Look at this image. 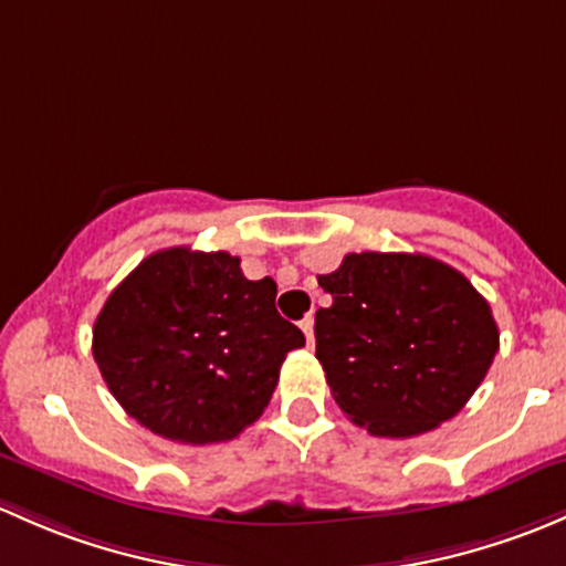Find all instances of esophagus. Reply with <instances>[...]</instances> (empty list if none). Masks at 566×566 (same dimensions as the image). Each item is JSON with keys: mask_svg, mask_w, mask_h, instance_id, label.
I'll return each instance as SVG.
<instances>
[{"mask_svg": "<svg viewBox=\"0 0 566 566\" xmlns=\"http://www.w3.org/2000/svg\"><path fill=\"white\" fill-rule=\"evenodd\" d=\"M313 324H316V318H313V316H305L300 322L302 332H305V337H307V343H311V346H313V340H316V337H313Z\"/></svg>", "mask_w": 566, "mask_h": 566, "instance_id": "esophagus-1", "label": "esophagus"}]
</instances>
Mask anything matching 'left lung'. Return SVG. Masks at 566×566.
<instances>
[{
  "label": "left lung",
  "mask_w": 566,
  "mask_h": 566,
  "mask_svg": "<svg viewBox=\"0 0 566 566\" xmlns=\"http://www.w3.org/2000/svg\"><path fill=\"white\" fill-rule=\"evenodd\" d=\"M318 285L316 357L352 422L411 439L469 403L499 352L491 305L465 275L422 253H348Z\"/></svg>",
  "instance_id": "1"
}]
</instances>
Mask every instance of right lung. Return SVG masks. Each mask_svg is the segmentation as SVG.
<instances>
[{"instance_id": "add662e5", "label": "right lung", "mask_w": 566, "mask_h": 566, "mask_svg": "<svg viewBox=\"0 0 566 566\" xmlns=\"http://www.w3.org/2000/svg\"><path fill=\"white\" fill-rule=\"evenodd\" d=\"M272 277L248 281L226 250L147 255L106 300L92 354L119 406L179 444L240 436L270 403L305 335L275 307Z\"/></svg>"}]
</instances>
